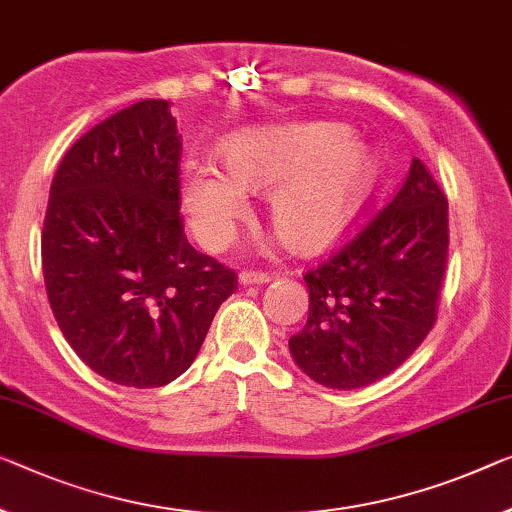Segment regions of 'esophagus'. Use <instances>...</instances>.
Masks as SVG:
<instances>
[{"mask_svg": "<svg viewBox=\"0 0 512 512\" xmlns=\"http://www.w3.org/2000/svg\"><path fill=\"white\" fill-rule=\"evenodd\" d=\"M238 281H240V286H261V283H267V281H272V274H267V272H251V270H245L238 277Z\"/></svg>", "mask_w": 512, "mask_h": 512, "instance_id": "34e87169", "label": "esophagus"}]
</instances>
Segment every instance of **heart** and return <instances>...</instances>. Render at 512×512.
Listing matches in <instances>:
<instances>
[{
  "label": "heart",
  "instance_id": "1",
  "mask_svg": "<svg viewBox=\"0 0 512 512\" xmlns=\"http://www.w3.org/2000/svg\"><path fill=\"white\" fill-rule=\"evenodd\" d=\"M215 164H192L180 199L196 238L222 249L247 215V190L267 194L279 238L293 249H316L341 233L375 178V155L336 123L254 125L219 144Z\"/></svg>",
  "mask_w": 512,
  "mask_h": 512
}]
</instances>
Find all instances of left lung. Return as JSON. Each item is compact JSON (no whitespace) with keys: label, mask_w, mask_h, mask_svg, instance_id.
<instances>
[{"label":"left lung","mask_w":512,"mask_h":512,"mask_svg":"<svg viewBox=\"0 0 512 512\" xmlns=\"http://www.w3.org/2000/svg\"><path fill=\"white\" fill-rule=\"evenodd\" d=\"M446 254L448 201L414 157L389 206L304 274L309 318L288 341L295 364L329 389L396 371L435 325Z\"/></svg>","instance_id":"obj_1"}]
</instances>
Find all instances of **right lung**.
<instances>
[{"instance_id": "right-lung-1", "label": "right lung", "mask_w": 512, "mask_h": 512, "mask_svg": "<svg viewBox=\"0 0 512 512\" xmlns=\"http://www.w3.org/2000/svg\"><path fill=\"white\" fill-rule=\"evenodd\" d=\"M180 153L169 102L141 100L77 139L50 187L47 300L77 357L123 387L183 375L238 288L185 238Z\"/></svg>"}]
</instances>
